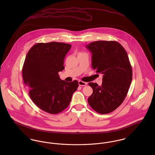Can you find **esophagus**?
Returning <instances> with one entry per match:
<instances>
[{
  "label": "esophagus",
  "instance_id": "1",
  "mask_svg": "<svg viewBox=\"0 0 155 155\" xmlns=\"http://www.w3.org/2000/svg\"><path fill=\"white\" fill-rule=\"evenodd\" d=\"M78 83H79V86H82V87H84V86H86V85H87V82H83V81H79Z\"/></svg>",
  "mask_w": 155,
  "mask_h": 155
}]
</instances>
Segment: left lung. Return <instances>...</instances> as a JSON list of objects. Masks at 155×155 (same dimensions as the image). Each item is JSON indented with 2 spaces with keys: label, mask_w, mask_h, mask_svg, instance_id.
<instances>
[{
  "label": "left lung",
  "mask_w": 155,
  "mask_h": 155,
  "mask_svg": "<svg viewBox=\"0 0 155 155\" xmlns=\"http://www.w3.org/2000/svg\"><path fill=\"white\" fill-rule=\"evenodd\" d=\"M87 48L92 54L93 69L103 74L101 86L88 84L93 89L89 104L97 112L107 114L125 100L132 81V67L125 49L116 41H95Z\"/></svg>",
  "instance_id": "left-lung-1"
}]
</instances>
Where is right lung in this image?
I'll return each instance as SVG.
<instances>
[{"label": "right lung", "mask_w": 155, "mask_h": 155, "mask_svg": "<svg viewBox=\"0 0 155 155\" xmlns=\"http://www.w3.org/2000/svg\"><path fill=\"white\" fill-rule=\"evenodd\" d=\"M71 45L51 42L38 43L31 48L22 67V78L29 95L41 110L57 114L68 106L78 81L60 79L59 71L64 69V60Z\"/></svg>", "instance_id": "1"}]
</instances>
